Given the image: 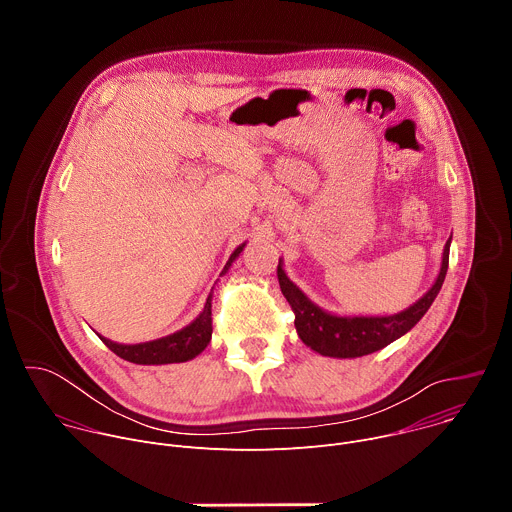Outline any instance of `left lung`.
I'll return each mask as SVG.
<instances>
[{"label": "left lung", "instance_id": "1", "mask_svg": "<svg viewBox=\"0 0 512 512\" xmlns=\"http://www.w3.org/2000/svg\"><path fill=\"white\" fill-rule=\"evenodd\" d=\"M450 243L452 239L446 243L440 275H437L427 294L407 310L391 316H334L324 312L322 308L308 300V296L294 281H289L279 259V287L291 310L296 314V330L302 342L312 350L320 352L322 356L356 358L377 352L391 344L393 340L407 334L429 310L435 296L440 294L450 263Z\"/></svg>", "mask_w": 512, "mask_h": 512}]
</instances>
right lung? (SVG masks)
<instances>
[{
    "label": "right lung",
    "instance_id": "right-lung-1",
    "mask_svg": "<svg viewBox=\"0 0 512 512\" xmlns=\"http://www.w3.org/2000/svg\"><path fill=\"white\" fill-rule=\"evenodd\" d=\"M245 243L239 245L233 255L229 257L225 269L231 267V263L239 257V253L243 251ZM212 296H208L204 310L200 312V316L188 324L186 328L158 338V340H150V342H141V344H119L113 342L109 338H103L99 334V338L105 342V346L109 350H113L117 356H121L123 360L135 362V364H170V362H186L192 360L194 356H198L210 342L212 336Z\"/></svg>",
    "mask_w": 512,
    "mask_h": 512
}]
</instances>
